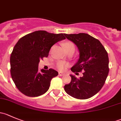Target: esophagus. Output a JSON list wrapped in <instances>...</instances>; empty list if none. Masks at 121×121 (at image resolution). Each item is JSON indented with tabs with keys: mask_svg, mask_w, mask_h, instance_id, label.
Returning a JSON list of instances; mask_svg holds the SVG:
<instances>
[{
	"mask_svg": "<svg viewBox=\"0 0 121 121\" xmlns=\"http://www.w3.org/2000/svg\"><path fill=\"white\" fill-rule=\"evenodd\" d=\"M58 75H59L60 76H63V75H64V73L60 72V73H58Z\"/></svg>",
	"mask_w": 121,
	"mask_h": 121,
	"instance_id": "34e87169",
	"label": "esophagus"
}]
</instances>
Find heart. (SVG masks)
Segmentation results:
<instances>
[{"label":"heart","mask_w":121,"mask_h":121,"mask_svg":"<svg viewBox=\"0 0 121 121\" xmlns=\"http://www.w3.org/2000/svg\"><path fill=\"white\" fill-rule=\"evenodd\" d=\"M64 47L65 48L66 52L68 51L71 50H75V46L72 43L70 42H66L64 44ZM67 67V65L64 63H62V62H60L57 64V68L60 69V70L63 71Z\"/></svg>","instance_id":"1"}]
</instances>
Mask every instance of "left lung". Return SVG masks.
Masks as SVG:
<instances>
[{"mask_svg":"<svg viewBox=\"0 0 121 121\" xmlns=\"http://www.w3.org/2000/svg\"><path fill=\"white\" fill-rule=\"evenodd\" d=\"M64 36L77 46L80 52L78 60L71 70L73 73L84 71L83 76L80 78L70 75L71 81L65 85L64 90L75 98H91L101 90L108 77V53L98 39L88 34H64Z\"/></svg>","mask_w":121,"mask_h":121,"instance_id":"left-lung-1","label":"left lung"}]
</instances>
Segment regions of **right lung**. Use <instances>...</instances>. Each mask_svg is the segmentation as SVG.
<instances>
[{
  "instance_id": "1",
  "label": "right lung",
  "mask_w": 121,
  "mask_h": 121,
  "mask_svg": "<svg viewBox=\"0 0 121 121\" xmlns=\"http://www.w3.org/2000/svg\"><path fill=\"white\" fill-rule=\"evenodd\" d=\"M65 39L64 34H53L39 30L23 36L14 46L11 54L10 73L18 90L28 97H35L46 93L52 79L58 72L50 68L39 69L40 59L47 57L51 47Z\"/></svg>"
}]
</instances>
